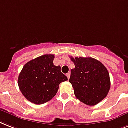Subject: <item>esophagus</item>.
Returning <instances> with one entry per match:
<instances>
[{
    "mask_svg": "<svg viewBox=\"0 0 128 128\" xmlns=\"http://www.w3.org/2000/svg\"><path fill=\"white\" fill-rule=\"evenodd\" d=\"M66 76H67L68 79L69 80V79H70V73H68L67 74H66Z\"/></svg>",
    "mask_w": 128,
    "mask_h": 128,
    "instance_id": "34e87169",
    "label": "esophagus"
}]
</instances>
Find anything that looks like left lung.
I'll list each match as a JSON object with an SVG mask.
<instances>
[{"label":"left lung","mask_w":128,"mask_h":128,"mask_svg":"<svg viewBox=\"0 0 128 128\" xmlns=\"http://www.w3.org/2000/svg\"><path fill=\"white\" fill-rule=\"evenodd\" d=\"M75 68L71 70L70 83L75 96L89 106L103 100L110 88L109 73L100 61L91 57L70 56Z\"/></svg>","instance_id":"8db88e82"}]
</instances>
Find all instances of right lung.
I'll return each instance as SVG.
<instances>
[{
  "label": "right lung",
  "mask_w": 128,
  "mask_h": 128,
  "mask_svg": "<svg viewBox=\"0 0 128 128\" xmlns=\"http://www.w3.org/2000/svg\"><path fill=\"white\" fill-rule=\"evenodd\" d=\"M54 54L42 55L29 61L20 73L18 84L23 95L29 101L40 104L49 101L56 95L59 84L68 80L54 66Z\"/></svg>",
  "instance_id": "1"
}]
</instances>
